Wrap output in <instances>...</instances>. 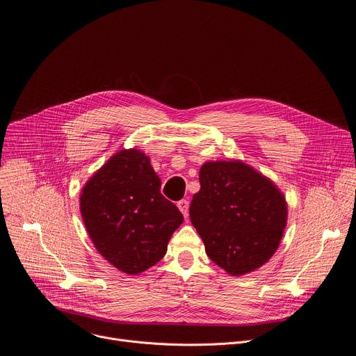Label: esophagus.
I'll return each instance as SVG.
<instances>
[{"label":"esophagus","mask_w":356,"mask_h":356,"mask_svg":"<svg viewBox=\"0 0 356 356\" xmlns=\"http://www.w3.org/2000/svg\"><path fill=\"white\" fill-rule=\"evenodd\" d=\"M178 208H179V211L182 212V215L186 218L188 216V213H189V202L186 201V200H181L179 202H178Z\"/></svg>","instance_id":"esophagus-1"}]
</instances>
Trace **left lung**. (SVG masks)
Returning a JSON list of instances; mask_svg holds the SVG:
<instances>
[{"instance_id": "left-lung-1", "label": "left lung", "mask_w": 356, "mask_h": 356, "mask_svg": "<svg viewBox=\"0 0 356 356\" xmlns=\"http://www.w3.org/2000/svg\"><path fill=\"white\" fill-rule=\"evenodd\" d=\"M200 184L189 216L208 257L232 275L264 265L286 225V202L278 188L241 161L204 163Z\"/></svg>"}]
</instances>
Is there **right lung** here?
<instances>
[{"mask_svg": "<svg viewBox=\"0 0 356 356\" xmlns=\"http://www.w3.org/2000/svg\"><path fill=\"white\" fill-rule=\"evenodd\" d=\"M79 204L98 252L129 275L161 261L184 221L177 205L161 194L149 158L136 149L115 154L95 172Z\"/></svg>", "mask_w": 356, "mask_h": 356, "instance_id": "obj_1", "label": "right lung"}]
</instances>
